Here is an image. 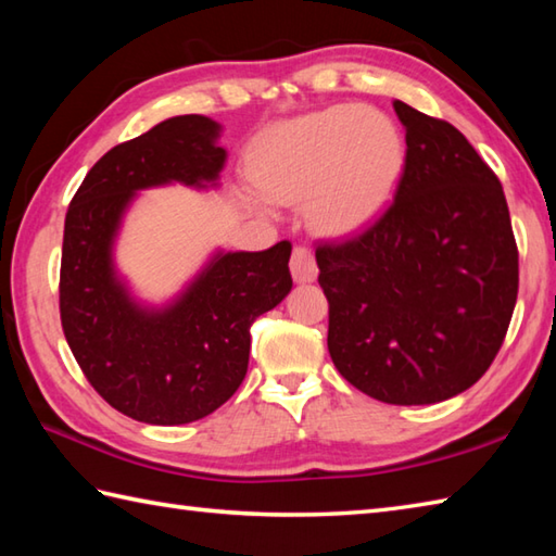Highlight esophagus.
<instances>
[{
    "mask_svg": "<svg viewBox=\"0 0 556 556\" xmlns=\"http://www.w3.org/2000/svg\"><path fill=\"white\" fill-rule=\"evenodd\" d=\"M291 275H293V281H299V285H311V281L317 279L315 255L305 245L293 248V253H291Z\"/></svg>",
    "mask_w": 556,
    "mask_h": 556,
    "instance_id": "esophagus-1",
    "label": "esophagus"
}]
</instances>
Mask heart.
<instances>
[{"label": "heart", "instance_id": "1", "mask_svg": "<svg viewBox=\"0 0 556 556\" xmlns=\"http://www.w3.org/2000/svg\"><path fill=\"white\" fill-rule=\"evenodd\" d=\"M404 167V136L387 114L337 104L271 126L257 146L253 176L271 200H305V219L317 233L346 239L380 219Z\"/></svg>", "mask_w": 556, "mask_h": 556}]
</instances>
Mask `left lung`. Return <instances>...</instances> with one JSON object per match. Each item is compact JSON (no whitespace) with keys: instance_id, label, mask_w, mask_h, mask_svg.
Wrapping results in <instances>:
<instances>
[{"instance_id":"left-lung-1","label":"left lung","mask_w":556,"mask_h":556,"mask_svg":"<svg viewBox=\"0 0 556 556\" xmlns=\"http://www.w3.org/2000/svg\"><path fill=\"white\" fill-rule=\"evenodd\" d=\"M406 167L363 233L317 245L327 349L344 380L422 406L473 387L509 329L518 251L502 184L466 136L394 100Z\"/></svg>"}]
</instances>
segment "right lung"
<instances>
[{
	"label": "right lung",
	"instance_id": "right-lung-1",
	"mask_svg": "<svg viewBox=\"0 0 556 556\" xmlns=\"http://www.w3.org/2000/svg\"><path fill=\"white\" fill-rule=\"evenodd\" d=\"M222 126L172 116L112 148L71 200L64 222L59 313L96 392L124 416L184 425L233 396L248 370L251 325L291 291V243L257 253L217 251L164 305L140 303L114 265V241L138 191L217 186Z\"/></svg>",
	"mask_w": 556,
	"mask_h": 556
}]
</instances>
